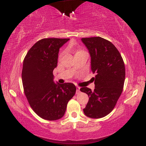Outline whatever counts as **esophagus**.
<instances>
[{
  "label": "esophagus",
  "mask_w": 146,
  "mask_h": 146,
  "mask_svg": "<svg viewBox=\"0 0 146 146\" xmlns=\"http://www.w3.org/2000/svg\"><path fill=\"white\" fill-rule=\"evenodd\" d=\"M80 88L76 86V94L80 93Z\"/></svg>",
  "instance_id": "1"
}]
</instances>
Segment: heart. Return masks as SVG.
Masks as SVG:
<instances>
[{
  "label": "heart",
  "instance_id": "b5f03b06",
  "mask_svg": "<svg viewBox=\"0 0 146 146\" xmlns=\"http://www.w3.org/2000/svg\"><path fill=\"white\" fill-rule=\"evenodd\" d=\"M78 52H80V51H78Z\"/></svg>",
  "mask_w": 146,
  "mask_h": 146
}]
</instances>
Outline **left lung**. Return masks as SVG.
Wrapping results in <instances>:
<instances>
[{
	"label": "left lung",
	"mask_w": 146,
	"mask_h": 146,
	"mask_svg": "<svg viewBox=\"0 0 146 146\" xmlns=\"http://www.w3.org/2000/svg\"><path fill=\"white\" fill-rule=\"evenodd\" d=\"M82 42L91 57V69L96 73L93 91L82 87L80 91L87 94L89 100L83 109L86 116L101 118L114 108L125 81V65L121 56L114 45L102 38H82Z\"/></svg>",
	"instance_id": "1"
}]
</instances>
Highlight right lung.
I'll list each match as a JSON object with an SVG mask.
<instances>
[{
	"label": "right lung",
	"mask_w": 146,
	"mask_h": 146,
	"mask_svg": "<svg viewBox=\"0 0 146 146\" xmlns=\"http://www.w3.org/2000/svg\"><path fill=\"white\" fill-rule=\"evenodd\" d=\"M69 38H44L36 42L24 59L22 81L30 106L46 120L60 119L76 88L72 83L54 82L60 48Z\"/></svg>",
	"instance_id": "right-lung-1"
}]
</instances>
